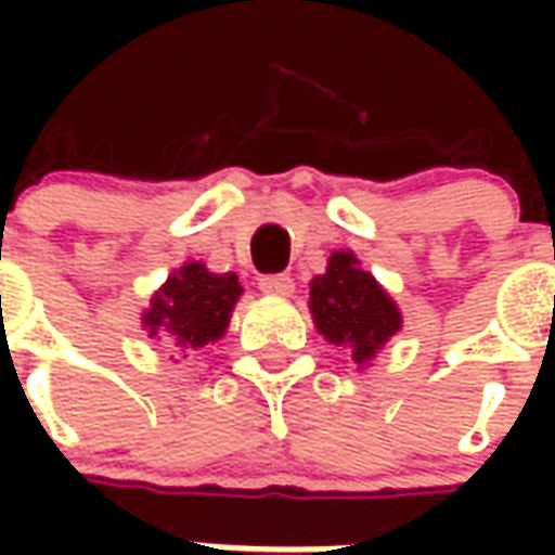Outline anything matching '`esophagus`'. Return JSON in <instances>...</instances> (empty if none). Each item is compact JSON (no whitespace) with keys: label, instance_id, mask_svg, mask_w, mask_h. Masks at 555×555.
Returning a JSON list of instances; mask_svg holds the SVG:
<instances>
[{"label":"esophagus","instance_id":"34e87169","mask_svg":"<svg viewBox=\"0 0 555 555\" xmlns=\"http://www.w3.org/2000/svg\"><path fill=\"white\" fill-rule=\"evenodd\" d=\"M258 288L264 291L267 297H291L294 294V279L291 276H264L258 282Z\"/></svg>","mask_w":555,"mask_h":555}]
</instances>
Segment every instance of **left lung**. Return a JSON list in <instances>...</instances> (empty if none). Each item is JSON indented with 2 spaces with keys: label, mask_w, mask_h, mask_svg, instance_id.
Here are the masks:
<instances>
[{
  "label": "left lung",
  "mask_w": 555,
  "mask_h": 555,
  "mask_svg": "<svg viewBox=\"0 0 555 555\" xmlns=\"http://www.w3.org/2000/svg\"><path fill=\"white\" fill-rule=\"evenodd\" d=\"M309 312L330 345L350 348L357 369H369L404 324L398 302L350 249L330 255L324 273L309 282Z\"/></svg>",
  "instance_id": "left-lung-1"
}]
</instances>
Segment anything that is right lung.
I'll return each instance as SVG.
<instances>
[{
    "label": "right lung",
    "instance_id": "1",
    "mask_svg": "<svg viewBox=\"0 0 555 555\" xmlns=\"http://www.w3.org/2000/svg\"><path fill=\"white\" fill-rule=\"evenodd\" d=\"M241 294L234 273H210L205 261H183L151 294L142 309V330L147 338L171 341L175 348L202 350L229 333Z\"/></svg>",
    "mask_w": 555,
    "mask_h": 555
}]
</instances>
